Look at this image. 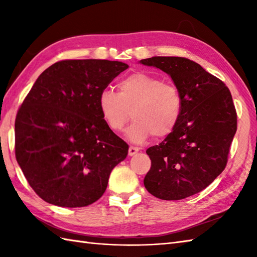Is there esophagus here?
<instances>
[{
    "instance_id": "1",
    "label": "esophagus",
    "mask_w": 257,
    "mask_h": 257,
    "mask_svg": "<svg viewBox=\"0 0 257 257\" xmlns=\"http://www.w3.org/2000/svg\"><path fill=\"white\" fill-rule=\"evenodd\" d=\"M138 151H139V148H137V147H133V146H130V147H129V150H128V154H129V156H130V157H132V156H134V155L137 154Z\"/></svg>"
}]
</instances>
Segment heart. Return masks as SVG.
Returning a JSON list of instances; mask_svg holds the SVG:
<instances>
[{"mask_svg":"<svg viewBox=\"0 0 257 257\" xmlns=\"http://www.w3.org/2000/svg\"><path fill=\"white\" fill-rule=\"evenodd\" d=\"M119 94L103 89L98 97L101 118L111 132H121L130 118L134 122L125 132L135 144L155 138H165L179 123L182 112V96L178 87L160 77L135 73L118 84Z\"/></svg>","mask_w":257,"mask_h":257,"instance_id":"heart-1","label":"heart"}]
</instances>
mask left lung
I'll list each match as a JSON object with an SVG mask.
<instances>
[{
	"label": "left lung",
	"mask_w": 257,
	"mask_h": 257,
	"mask_svg": "<svg viewBox=\"0 0 257 257\" xmlns=\"http://www.w3.org/2000/svg\"><path fill=\"white\" fill-rule=\"evenodd\" d=\"M139 63L168 74L182 96L176 129L147 149L151 168L144 184L158 199L182 200L205 189L224 170L236 133L232 95L222 80L188 58L155 56Z\"/></svg>",
	"instance_id": "left-lung-1"
}]
</instances>
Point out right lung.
Wrapping results in <instances>:
<instances>
[{"label": "right lung", "instance_id": "1", "mask_svg": "<svg viewBox=\"0 0 257 257\" xmlns=\"http://www.w3.org/2000/svg\"><path fill=\"white\" fill-rule=\"evenodd\" d=\"M129 66L107 59H68L36 79L15 119V156L47 203L81 207L106 191L128 145L103 122L98 97Z\"/></svg>", "mask_w": 257, "mask_h": 257}]
</instances>
